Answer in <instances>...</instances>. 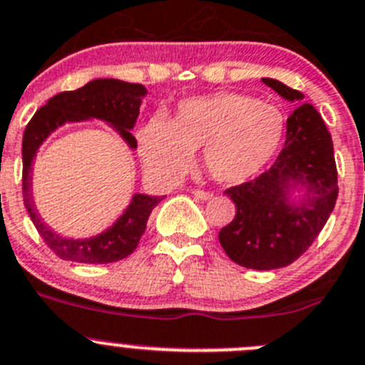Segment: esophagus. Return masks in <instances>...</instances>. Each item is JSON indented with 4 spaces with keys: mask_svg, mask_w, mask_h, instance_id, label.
<instances>
[{
    "mask_svg": "<svg viewBox=\"0 0 365 365\" xmlns=\"http://www.w3.org/2000/svg\"><path fill=\"white\" fill-rule=\"evenodd\" d=\"M193 195L200 200H210L211 197H213V193L206 192V190H193Z\"/></svg>",
    "mask_w": 365,
    "mask_h": 365,
    "instance_id": "esophagus-1",
    "label": "esophagus"
}]
</instances>
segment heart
Masks as SVG:
<instances>
[{
  "label": "heart",
  "instance_id": "1",
  "mask_svg": "<svg viewBox=\"0 0 365 365\" xmlns=\"http://www.w3.org/2000/svg\"><path fill=\"white\" fill-rule=\"evenodd\" d=\"M284 116L277 107L238 93L186 98L172 121L155 116L143 125L140 148L154 173L175 177L202 147V166L222 185L258 175L279 150Z\"/></svg>",
  "mask_w": 365,
  "mask_h": 365
}]
</instances>
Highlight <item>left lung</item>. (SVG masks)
<instances>
[{
    "instance_id": "8db88e82",
    "label": "left lung",
    "mask_w": 365,
    "mask_h": 365,
    "mask_svg": "<svg viewBox=\"0 0 365 365\" xmlns=\"http://www.w3.org/2000/svg\"><path fill=\"white\" fill-rule=\"evenodd\" d=\"M262 81L297 107L287 120V141L274 165L224 192L237 215L218 240L238 265L272 270L294 263L314 244L335 207L339 185L331 136L317 109L303 102V93L274 78ZM294 187L305 190L299 203L289 200Z\"/></svg>"
}]
</instances>
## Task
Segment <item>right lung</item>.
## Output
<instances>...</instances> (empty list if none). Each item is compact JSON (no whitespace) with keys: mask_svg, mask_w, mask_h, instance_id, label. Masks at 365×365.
I'll return each mask as SVG.
<instances>
[{"mask_svg":"<svg viewBox=\"0 0 365 365\" xmlns=\"http://www.w3.org/2000/svg\"><path fill=\"white\" fill-rule=\"evenodd\" d=\"M147 89L141 84L116 81V78H96L84 88L75 91H64L51 96L46 106L41 107L29 121L23 134V202L37 232L48 247L66 262L98 265L113 263L133 255L147 229V220L152 210L159 204L161 197H150L136 193L125 210V213L102 235L86 240H71L58 237L51 231L36 210L32 199V161L44 140L55 128L66 121H82L98 118L114 125L120 136L130 148H136V138L130 128L140 114V106Z\"/></svg>","mask_w":365,"mask_h":365,"instance_id":"1","label":"right lung"}]
</instances>
